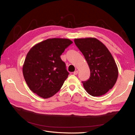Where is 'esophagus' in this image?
<instances>
[{
  "label": "esophagus",
  "mask_w": 135,
  "mask_h": 135,
  "mask_svg": "<svg viewBox=\"0 0 135 135\" xmlns=\"http://www.w3.org/2000/svg\"><path fill=\"white\" fill-rule=\"evenodd\" d=\"M78 71H74V75H77V74H78Z\"/></svg>",
  "instance_id": "34e87169"
}]
</instances>
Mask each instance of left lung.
<instances>
[{
  "label": "left lung",
  "instance_id": "obj_1",
  "mask_svg": "<svg viewBox=\"0 0 135 135\" xmlns=\"http://www.w3.org/2000/svg\"><path fill=\"white\" fill-rule=\"evenodd\" d=\"M74 42L90 68L89 79L82 82L85 90L92 96L104 95L113 88L118 76V67L113 56L96 38L75 39Z\"/></svg>",
  "mask_w": 135,
  "mask_h": 135
}]
</instances>
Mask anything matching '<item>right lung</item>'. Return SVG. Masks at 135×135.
I'll return each mask as SVG.
<instances>
[{"label": "right lung", "instance_id": "1", "mask_svg": "<svg viewBox=\"0 0 135 135\" xmlns=\"http://www.w3.org/2000/svg\"><path fill=\"white\" fill-rule=\"evenodd\" d=\"M72 44L68 39H47L28 51L22 73L28 87L34 93L47 99L61 89L69 73L60 56Z\"/></svg>", "mask_w": 135, "mask_h": 135}]
</instances>
